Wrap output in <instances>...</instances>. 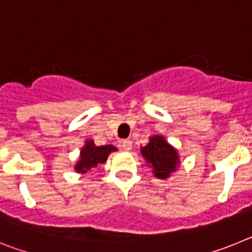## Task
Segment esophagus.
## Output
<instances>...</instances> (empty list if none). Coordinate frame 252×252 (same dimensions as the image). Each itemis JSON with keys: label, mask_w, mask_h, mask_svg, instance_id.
<instances>
[{"label": "esophagus", "mask_w": 252, "mask_h": 252, "mask_svg": "<svg viewBox=\"0 0 252 252\" xmlns=\"http://www.w3.org/2000/svg\"><path fill=\"white\" fill-rule=\"evenodd\" d=\"M121 146H122V149H125V150L128 151L132 149V142H131L130 140H122Z\"/></svg>", "instance_id": "1"}]
</instances>
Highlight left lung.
Segmentation results:
<instances>
[{"instance_id":"8db88e82","label":"left lung","mask_w":252,"mask_h":252,"mask_svg":"<svg viewBox=\"0 0 252 252\" xmlns=\"http://www.w3.org/2000/svg\"><path fill=\"white\" fill-rule=\"evenodd\" d=\"M142 157L153 166L154 174L160 179H165L178 165V154L162 136H153L148 145L141 148Z\"/></svg>"}]
</instances>
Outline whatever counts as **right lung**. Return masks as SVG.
Listing matches in <instances>:
<instances>
[{"mask_svg": "<svg viewBox=\"0 0 252 252\" xmlns=\"http://www.w3.org/2000/svg\"><path fill=\"white\" fill-rule=\"evenodd\" d=\"M116 148L112 145L104 146H95L94 142L88 140L86 142V146L81 151V159L75 165V170L78 173H87L91 169L97 166L98 164H102L107 160V157L110 153L115 151Z\"/></svg>", "mask_w": 252, "mask_h": 252, "instance_id": "add662e5", "label": "right lung"}]
</instances>
